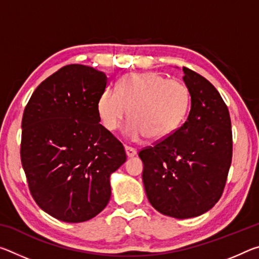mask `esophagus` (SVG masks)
Wrapping results in <instances>:
<instances>
[{"label":"esophagus","mask_w":259,"mask_h":259,"mask_svg":"<svg viewBox=\"0 0 259 259\" xmlns=\"http://www.w3.org/2000/svg\"><path fill=\"white\" fill-rule=\"evenodd\" d=\"M125 153H126V156H128V157H133V156L137 154V151H136L134 147L125 146Z\"/></svg>","instance_id":"obj_1"}]
</instances>
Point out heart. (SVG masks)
<instances>
[{
  "label": "heart",
  "instance_id": "1",
  "mask_svg": "<svg viewBox=\"0 0 259 259\" xmlns=\"http://www.w3.org/2000/svg\"><path fill=\"white\" fill-rule=\"evenodd\" d=\"M190 107L191 91L185 83L166 80L157 73L126 74L120 78L117 90H105L97 104L107 130L119 128L129 108L126 135L133 139L147 136L152 140H163L176 133Z\"/></svg>",
  "mask_w": 259,
  "mask_h": 259
}]
</instances>
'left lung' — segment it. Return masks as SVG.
Returning a JSON list of instances; mask_svg holds the SVG:
<instances>
[{
    "instance_id": "left-lung-1",
    "label": "left lung",
    "mask_w": 259,
    "mask_h": 259,
    "mask_svg": "<svg viewBox=\"0 0 259 259\" xmlns=\"http://www.w3.org/2000/svg\"><path fill=\"white\" fill-rule=\"evenodd\" d=\"M183 71L191 91L187 120L170 137L138 153L150 203L179 219L200 216L218 202L233 153L230 112L222 96L202 75Z\"/></svg>"
}]
</instances>
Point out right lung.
I'll use <instances>...</instances> for the list:
<instances>
[{
	"label": "right lung",
	"instance_id": "obj_1",
	"mask_svg": "<svg viewBox=\"0 0 259 259\" xmlns=\"http://www.w3.org/2000/svg\"><path fill=\"white\" fill-rule=\"evenodd\" d=\"M105 73L61 67L38 85L21 121L20 159L28 188L43 211L59 221H89L111 198L109 176L126 160L124 147L99 123Z\"/></svg>",
	"mask_w": 259,
	"mask_h": 259
}]
</instances>
